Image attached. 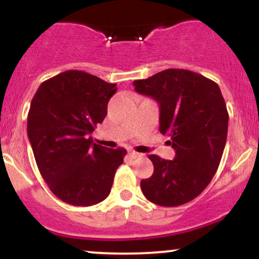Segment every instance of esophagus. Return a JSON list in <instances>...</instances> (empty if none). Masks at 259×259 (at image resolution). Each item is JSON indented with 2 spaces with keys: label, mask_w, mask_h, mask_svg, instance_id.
Returning a JSON list of instances; mask_svg holds the SVG:
<instances>
[{
  "label": "esophagus",
  "mask_w": 259,
  "mask_h": 259,
  "mask_svg": "<svg viewBox=\"0 0 259 259\" xmlns=\"http://www.w3.org/2000/svg\"><path fill=\"white\" fill-rule=\"evenodd\" d=\"M129 157H130V158H132V159L139 158V157H141V153L135 152V151H129Z\"/></svg>",
  "instance_id": "obj_1"
}]
</instances>
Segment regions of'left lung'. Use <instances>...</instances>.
<instances>
[{"label":"left lung","mask_w":259,"mask_h":259,"mask_svg":"<svg viewBox=\"0 0 259 259\" xmlns=\"http://www.w3.org/2000/svg\"><path fill=\"white\" fill-rule=\"evenodd\" d=\"M134 86L159 103V132L175 150L174 160L148 156L154 170L140 183L142 194L158 206L185 204L206 189L221 163L229 120L221 89L186 69H165Z\"/></svg>","instance_id":"1"}]
</instances>
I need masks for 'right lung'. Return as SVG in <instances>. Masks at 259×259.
<instances>
[{
  "instance_id": "right-lung-1",
  "label": "right lung",
  "mask_w": 259,
  "mask_h": 259,
  "mask_svg": "<svg viewBox=\"0 0 259 259\" xmlns=\"http://www.w3.org/2000/svg\"><path fill=\"white\" fill-rule=\"evenodd\" d=\"M115 91L117 84L67 70L44 81L32 97L28 138L44 180L65 203L94 206L111 192L126 150L92 144L90 134Z\"/></svg>"
}]
</instances>
